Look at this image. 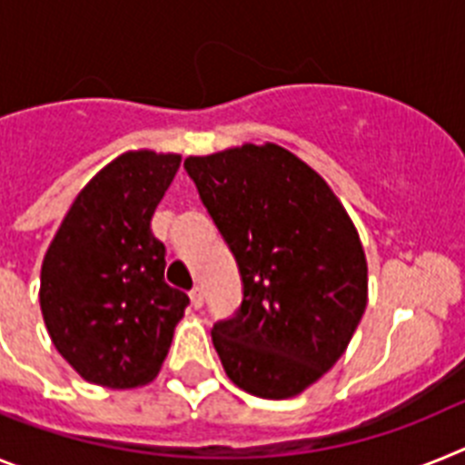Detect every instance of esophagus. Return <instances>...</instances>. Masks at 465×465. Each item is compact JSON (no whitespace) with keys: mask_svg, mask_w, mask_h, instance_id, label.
Returning <instances> with one entry per match:
<instances>
[{"mask_svg":"<svg viewBox=\"0 0 465 465\" xmlns=\"http://www.w3.org/2000/svg\"><path fill=\"white\" fill-rule=\"evenodd\" d=\"M189 297H192V304H193V309H201V306H203V300H205L203 288H199V285H196V288H193L192 292H189Z\"/></svg>","mask_w":465,"mask_h":465,"instance_id":"1","label":"esophagus"}]
</instances>
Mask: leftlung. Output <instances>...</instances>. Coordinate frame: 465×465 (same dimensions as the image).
I'll list each match as a JSON object with an SVG mask.
<instances>
[{"instance_id":"obj_1","label":"left lung","mask_w":465,"mask_h":465,"mask_svg":"<svg viewBox=\"0 0 465 465\" xmlns=\"http://www.w3.org/2000/svg\"><path fill=\"white\" fill-rule=\"evenodd\" d=\"M236 257L243 302L213 325L227 377L282 401L328 372L367 306V262L344 205L313 168L266 143L184 161Z\"/></svg>"}]
</instances>
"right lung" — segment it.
Wrapping results in <instances>:
<instances>
[{
    "label": "right lung",
    "mask_w": 465,
    "mask_h": 465,
    "mask_svg": "<svg viewBox=\"0 0 465 465\" xmlns=\"http://www.w3.org/2000/svg\"><path fill=\"white\" fill-rule=\"evenodd\" d=\"M177 154L126 152L79 192L42 264L51 341L86 381H152L189 297L165 282V245L152 217L180 168Z\"/></svg>",
    "instance_id": "1"
}]
</instances>
